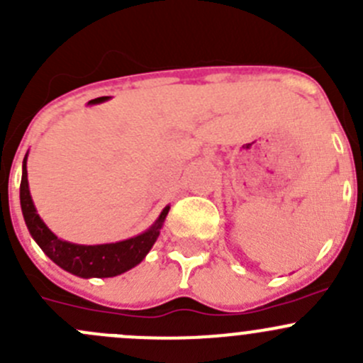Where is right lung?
I'll list each match as a JSON object with an SVG mask.
<instances>
[{
	"mask_svg": "<svg viewBox=\"0 0 363 363\" xmlns=\"http://www.w3.org/2000/svg\"><path fill=\"white\" fill-rule=\"evenodd\" d=\"M21 207H23L24 221L29 233L42 247V251L61 269L79 277H113L138 265L158 239L160 228L170 208L167 207L161 212L158 221L152 225L151 230L123 242L101 244V246H79V244L65 242L57 239L36 214L31 195H29L26 158L23 164V181H21Z\"/></svg>",
	"mask_w": 363,
	"mask_h": 363,
	"instance_id": "right-lung-1",
	"label": "right lung"
}]
</instances>
